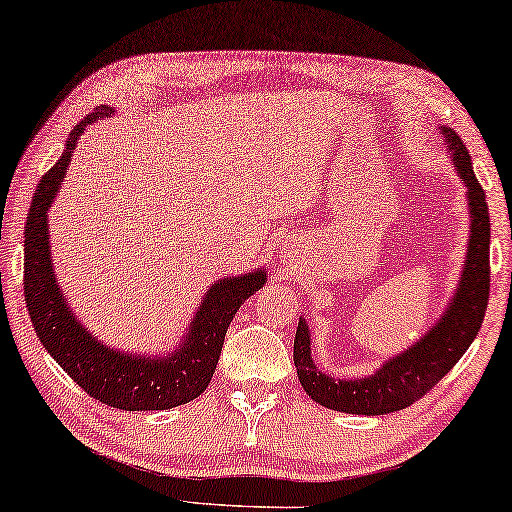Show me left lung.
Returning a JSON list of instances; mask_svg holds the SVG:
<instances>
[{
  "label": "left lung",
  "instance_id": "8db88e82",
  "mask_svg": "<svg viewBox=\"0 0 512 512\" xmlns=\"http://www.w3.org/2000/svg\"><path fill=\"white\" fill-rule=\"evenodd\" d=\"M451 158L467 183L472 236H469L467 263L460 274L458 292L442 320L424 333L420 342L401 356L390 358L379 372L367 379L340 381L317 372L311 358V338L304 320L297 324L295 367L306 395L320 406L354 415H385L420 401L442 381L481 331L490 299V213L485 192L476 179L472 158L454 131L442 127Z\"/></svg>",
  "mask_w": 512,
  "mask_h": 512
}]
</instances>
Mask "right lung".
I'll list each match as a JSON object with an SVG mask.
<instances>
[{"instance_id":"add662e5","label":"right lung","mask_w":512,"mask_h":512,"mask_svg":"<svg viewBox=\"0 0 512 512\" xmlns=\"http://www.w3.org/2000/svg\"><path fill=\"white\" fill-rule=\"evenodd\" d=\"M108 106H97L74 127L63 156L43 174L24 226V301L31 324L49 356H54L83 392L120 410H165L188 404L208 388L222 354L224 335L238 308L265 283L263 270L236 279H222L208 290L181 349L170 358H145L113 351L97 342L74 320L56 286L49 251L47 208L61 188L77 140L97 117H108Z\"/></svg>"}]
</instances>
